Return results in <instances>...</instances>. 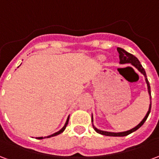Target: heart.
Returning <instances> with one entry per match:
<instances>
[{
	"label": "heart",
	"mask_w": 159,
	"mask_h": 159,
	"mask_svg": "<svg viewBox=\"0 0 159 159\" xmlns=\"http://www.w3.org/2000/svg\"><path fill=\"white\" fill-rule=\"evenodd\" d=\"M97 59H99V60H103V59H105V57H104L103 55H100L97 57Z\"/></svg>",
	"instance_id": "1"
}]
</instances>
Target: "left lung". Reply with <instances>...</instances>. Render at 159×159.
<instances>
[{
    "label": "left lung",
    "mask_w": 159,
    "mask_h": 159,
    "mask_svg": "<svg viewBox=\"0 0 159 159\" xmlns=\"http://www.w3.org/2000/svg\"><path fill=\"white\" fill-rule=\"evenodd\" d=\"M117 52L119 53V59H120V64H131L134 67H135L139 71H140L142 75H144L145 76V81H146V83H147V91H148V93H149V95H150V105H149V109H148V111L146 114V116L144 117L143 119L141 120V122H140L137 126H135L133 129H131L129 130H127V131H123V132H109V131H104V130H100L99 129H97L96 127L93 125V129L96 131L97 133L100 134H103V135H107V136H126L128 134H129L133 133L134 132L135 130H137L139 128L143 125V123L146 122V120L149 116V113H150L151 111V107H152V97H151V88H150V84H149V82H148V80H147V74H146V71H145V70L142 67V66L140 65V61H139V59H137L136 57L133 54H131L129 52H128L127 51H125L124 49L121 48H117ZM93 122V114H92V123Z\"/></svg>",
    "instance_id": "left-lung-1"
}]
</instances>
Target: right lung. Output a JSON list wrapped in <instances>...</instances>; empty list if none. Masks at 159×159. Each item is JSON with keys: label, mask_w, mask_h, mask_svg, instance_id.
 Masks as SVG:
<instances>
[{"label": "right lung", "mask_w": 159, "mask_h": 159, "mask_svg": "<svg viewBox=\"0 0 159 159\" xmlns=\"http://www.w3.org/2000/svg\"><path fill=\"white\" fill-rule=\"evenodd\" d=\"M69 117L70 116L68 117V118H67V120H66V123H65V125H64V127H63L62 129L60 130H59L58 132H56V133L52 134H50V135H48V136H44V137H36V139H38V140H42V139H44V138H50V137H52V136H56V135H58V134H59L63 133V131L66 129V126H67V124H68V122H69Z\"/></svg>", "instance_id": "right-lung-1"}]
</instances>
